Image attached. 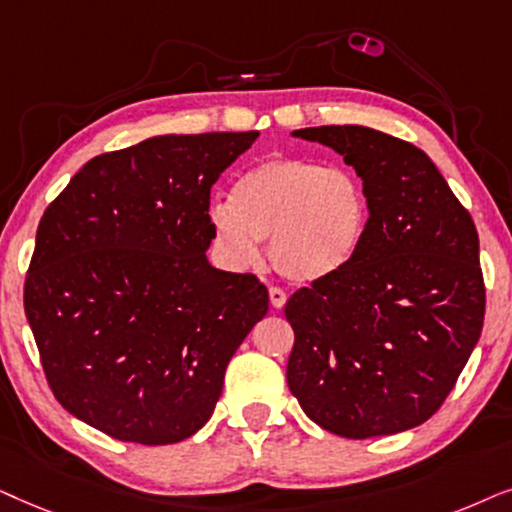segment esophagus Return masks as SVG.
Wrapping results in <instances>:
<instances>
[{
	"label": "esophagus",
	"mask_w": 512,
	"mask_h": 512,
	"mask_svg": "<svg viewBox=\"0 0 512 512\" xmlns=\"http://www.w3.org/2000/svg\"><path fill=\"white\" fill-rule=\"evenodd\" d=\"M269 302L274 309H283L285 302H288V295H285L283 288H269Z\"/></svg>",
	"instance_id": "34e87169"
}]
</instances>
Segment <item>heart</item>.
Listing matches in <instances>:
<instances>
[{
    "label": "heart",
    "mask_w": 512,
    "mask_h": 512,
    "mask_svg": "<svg viewBox=\"0 0 512 512\" xmlns=\"http://www.w3.org/2000/svg\"><path fill=\"white\" fill-rule=\"evenodd\" d=\"M208 222L231 264H250L257 243L267 238L278 274L313 283L356 257L370 222V196L349 168L278 156L245 170L231 203H213Z\"/></svg>",
    "instance_id": "1"
}]
</instances>
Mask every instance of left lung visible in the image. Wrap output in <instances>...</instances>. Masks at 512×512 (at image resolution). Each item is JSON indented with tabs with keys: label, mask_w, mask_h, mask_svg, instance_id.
Instances as JSON below:
<instances>
[{
	"label": "left lung",
	"mask_w": 512,
	"mask_h": 512,
	"mask_svg": "<svg viewBox=\"0 0 512 512\" xmlns=\"http://www.w3.org/2000/svg\"><path fill=\"white\" fill-rule=\"evenodd\" d=\"M344 156L370 196L356 257L285 304L288 386L306 417L351 440L431 419L485 323L473 217L410 142L367 126L292 133Z\"/></svg>",
	"instance_id": "8db88e82"
}]
</instances>
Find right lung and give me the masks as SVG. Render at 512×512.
<instances>
[{"label": "right lung", "instance_id": "obj_1", "mask_svg": "<svg viewBox=\"0 0 512 512\" xmlns=\"http://www.w3.org/2000/svg\"><path fill=\"white\" fill-rule=\"evenodd\" d=\"M257 131L156 135L95 156L46 208L25 316L53 395L124 442L173 445L210 419L267 285L215 269L210 189Z\"/></svg>", "mask_w": 512, "mask_h": 512}]
</instances>
